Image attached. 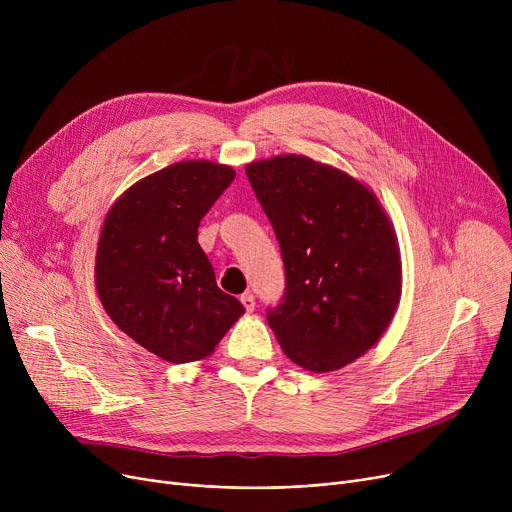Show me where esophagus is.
Here are the masks:
<instances>
[{"label":"esophagus","mask_w":512,"mask_h":512,"mask_svg":"<svg viewBox=\"0 0 512 512\" xmlns=\"http://www.w3.org/2000/svg\"><path fill=\"white\" fill-rule=\"evenodd\" d=\"M240 303H242V307H245L247 311H255V297H253V292L240 294Z\"/></svg>","instance_id":"obj_1"}]
</instances>
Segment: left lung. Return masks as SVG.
Returning <instances> with one entry per match:
<instances>
[{
	"instance_id": "1",
	"label": "left lung",
	"mask_w": 512,
	"mask_h": 512,
	"mask_svg": "<svg viewBox=\"0 0 512 512\" xmlns=\"http://www.w3.org/2000/svg\"><path fill=\"white\" fill-rule=\"evenodd\" d=\"M245 170L286 274L267 324L297 365L340 369L378 342L398 307L400 255L386 213L361 182L303 155Z\"/></svg>"
}]
</instances>
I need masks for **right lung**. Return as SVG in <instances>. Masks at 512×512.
I'll list each match as a JSON object with an SVG mask.
<instances>
[{
  "instance_id": "1",
  "label": "right lung",
  "mask_w": 512,
  "mask_h": 512,
  "mask_svg": "<svg viewBox=\"0 0 512 512\" xmlns=\"http://www.w3.org/2000/svg\"><path fill=\"white\" fill-rule=\"evenodd\" d=\"M213 161H180L114 203L101 228L95 284L114 324L170 363L213 353L245 313L215 284L199 224L234 180Z\"/></svg>"
}]
</instances>
